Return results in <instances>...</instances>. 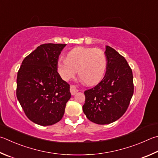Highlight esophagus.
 <instances>
[{"mask_svg": "<svg viewBox=\"0 0 158 158\" xmlns=\"http://www.w3.org/2000/svg\"><path fill=\"white\" fill-rule=\"evenodd\" d=\"M70 93L72 94V95H74V94H75L77 92H78V90H77L74 85H70Z\"/></svg>", "mask_w": 158, "mask_h": 158, "instance_id": "1", "label": "esophagus"}]
</instances>
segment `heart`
<instances>
[{
  "mask_svg": "<svg viewBox=\"0 0 158 158\" xmlns=\"http://www.w3.org/2000/svg\"><path fill=\"white\" fill-rule=\"evenodd\" d=\"M56 66L60 76L65 81L75 76L77 70L80 78L86 84L93 85L104 77L107 59L102 50L78 47L68 52L66 59L60 58Z\"/></svg>",
  "mask_w": 158,
  "mask_h": 158,
  "instance_id": "heart-1",
  "label": "heart"
}]
</instances>
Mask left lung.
<instances>
[{
    "instance_id": "obj_1",
    "label": "left lung",
    "mask_w": 158,
    "mask_h": 158,
    "mask_svg": "<svg viewBox=\"0 0 158 158\" xmlns=\"http://www.w3.org/2000/svg\"><path fill=\"white\" fill-rule=\"evenodd\" d=\"M106 72L96 86L84 92L83 111L90 121L108 124L119 119L127 111L134 92L133 76L127 60L106 45Z\"/></svg>"
}]
</instances>
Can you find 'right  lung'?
<instances>
[{"label":"right lung","instance_id":"1","mask_svg":"<svg viewBox=\"0 0 158 158\" xmlns=\"http://www.w3.org/2000/svg\"><path fill=\"white\" fill-rule=\"evenodd\" d=\"M65 45L38 46L24 59L17 74V99L28 119L39 125L59 122L71 97L70 85L61 79L56 66Z\"/></svg>","mask_w":158,"mask_h":158}]
</instances>
